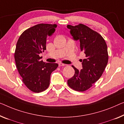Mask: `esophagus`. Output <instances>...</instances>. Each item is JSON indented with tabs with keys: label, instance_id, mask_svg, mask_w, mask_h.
<instances>
[{
	"label": "esophagus",
	"instance_id": "esophagus-1",
	"mask_svg": "<svg viewBox=\"0 0 124 124\" xmlns=\"http://www.w3.org/2000/svg\"><path fill=\"white\" fill-rule=\"evenodd\" d=\"M58 66H60V67H61V66H65V64H63V63H59Z\"/></svg>",
	"mask_w": 124,
	"mask_h": 124
}]
</instances>
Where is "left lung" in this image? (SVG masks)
Wrapping results in <instances>:
<instances>
[{"instance_id": "left-lung-1", "label": "left lung", "mask_w": 124, "mask_h": 124, "mask_svg": "<svg viewBox=\"0 0 124 124\" xmlns=\"http://www.w3.org/2000/svg\"><path fill=\"white\" fill-rule=\"evenodd\" d=\"M67 27L73 39L80 40L81 51L86 57L81 60L82 68L80 71L72 66L75 73L67 84L74 90L85 91L102 76L108 62V47L102 37L85 25H67Z\"/></svg>"}]
</instances>
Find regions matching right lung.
Masks as SVG:
<instances>
[{"instance_id":"1","label":"right lung","mask_w":124,"mask_h":124,"mask_svg":"<svg viewBox=\"0 0 124 124\" xmlns=\"http://www.w3.org/2000/svg\"><path fill=\"white\" fill-rule=\"evenodd\" d=\"M57 24H39L25 30L19 37L16 45L14 59L22 81L34 92H40L48 87L51 73L57 63L40 60V53L46 49L47 36L55 32Z\"/></svg>"}]
</instances>
